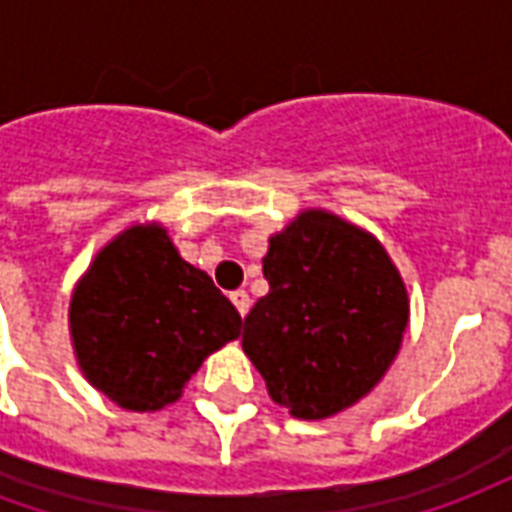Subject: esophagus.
<instances>
[{"instance_id":"obj_1","label":"esophagus","mask_w":512,"mask_h":512,"mask_svg":"<svg viewBox=\"0 0 512 512\" xmlns=\"http://www.w3.org/2000/svg\"><path fill=\"white\" fill-rule=\"evenodd\" d=\"M230 301H233V304H235V310L241 312V318H244L246 312H249V304H252V301H249V293H246V290H233V293H230Z\"/></svg>"}]
</instances>
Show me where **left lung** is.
I'll return each mask as SVG.
<instances>
[{
  "label": "left lung",
  "instance_id": "8db88e82",
  "mask_svg": "<svg viewBox=\"0 0 512 512\" xmlns=\"http://www.w3.org/2000/svg\"><path fill=\"white\" fill-rule=\"evenodd\" d=\"M268 293L244 321V354L274 403L299 419L354 406L395 362L408 293L384 246L329 211L271 235Z\"/></svg>",
  "mask_w": 512,
  "mask_h": 512
}]
</instances>
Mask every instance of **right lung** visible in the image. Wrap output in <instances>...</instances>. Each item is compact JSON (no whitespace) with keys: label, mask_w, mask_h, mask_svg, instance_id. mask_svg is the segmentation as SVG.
I'll list each match as a JSON object with an SVG mask.
<instances>
[{"label":"right lung","mask_w":512,"mask_h":512,"mask_svg":"<svg viewBox=\"0 0 512 512\" xmlns=\"http://www.w3.org/2000/svg\"><path fill=\"white\" fill-rule=\"evenodd\" d=\"M68 321L84 378L128 411L175 403L205 356L241 334L238 310L161 224H134L95 255Z\"/></svg>","instance_id":"add662e5"}]
</instances>
